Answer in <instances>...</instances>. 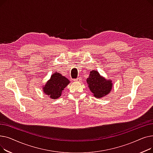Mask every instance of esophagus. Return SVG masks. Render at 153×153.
<instances>
[{
  "instance_id": "obj_1",
  "label": "esophagus",
  "mask_w": 153,
  "mask_h": 153,
  "mask_svg": "<svg viewBox=\"0 0 153 153\" xmlns=\"http://www.w3.org/2000/svg\"><path fill=\"white\" fill-rule=\"evenodd\" d=\"M81 78H80V77H77V78H76V79H74V81H75V82H80V81H81Z\"/></svg>"
}]
</instances>
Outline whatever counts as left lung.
<instances>
[{
	"mask_svg": "<svg viewBox=\"0 0 153 153\" xmlns=\"http://www.w3.org/2000/svg\"><path fill=\"white\" fill-rule=\"evenodd\" d=\"M91 91L96 98H101L107 95L112 89L111 81L106 80L96 71L91 72L89 77L86 80Z\"/></svg>",
	"mask_w": 153,
	"mask_h": 153,
	"instance_id": "1",
	"label": "left lung"
}]
</instances>
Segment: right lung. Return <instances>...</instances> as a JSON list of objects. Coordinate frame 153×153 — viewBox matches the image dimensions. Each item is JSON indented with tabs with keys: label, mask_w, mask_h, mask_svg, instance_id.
I'll return each mask as SVG.
<instances>
[{
	"label": "right lung",
	"mask_w": 153,
	"mask_h": 153,
	"mask_svg": "<svg viewBox=\"0 0 153 153\" xmlns=\"http://www.w3.org/2000/svg\"><path fill=\"white\" fill-rule=\"evenodd\" d=\"M69 83V80L59 73H54L43 87L44 92L51 99H57L61 95L62 91Z\"/></svg>",
	"instance_id": "add662e5"
}]
</instances>
